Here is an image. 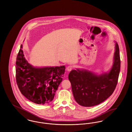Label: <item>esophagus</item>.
<instances>
[{
    "label": "esophagus",
    "instance_id": "34e87169",
    "mask_svg": "<svg viewBox=\"0 0 132 132\" xmlns=\"http://www.w3.org/2000/svg\"><path fill=\"white\" fill-rule=\"evenodd\" d=\"M73 67L72 66V65H70L68 66L67 67V71H71L72 69H73Z\"/></svg>",
    "mask_w": 132,
    "mask_h": 132
}]
</instances>
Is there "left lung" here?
<instances>
[{"mask_svg":"<svg viewBox=\"0 0 132 132\" xmlns=\"http://www.w3.org/2000/svg\"><path fill=\"white\" fill-rule=\"evenodd\" d=\"M120 70L118 44L116 42L113 63L110 70L101 74L84 69L72 70L68 79L76 101L85 107L94 106L103 102L113 94Z\"/></svg>","mask_w":132,"mask_h":132,"instance_id":"8db88e82","label":"left lung"}]
</instances>
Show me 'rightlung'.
Instances as JSON below:
<instances>
[{"label": "right lung", "instance_id": "1", "mask_svg": "<svg viewBox=\"0 0 132 132\" xmlns=\"http://www.w3.org/2000/svg\"><path fill=\"white\" fill-rule=\"evenodd\" d=\"M22 48L21 44L16 62V79L21 93L35 103H50L62 81L65 66L34 67L26 59Z\"/></svg>", "mask_w": 132, "mask_h": 132}]
</instances>
